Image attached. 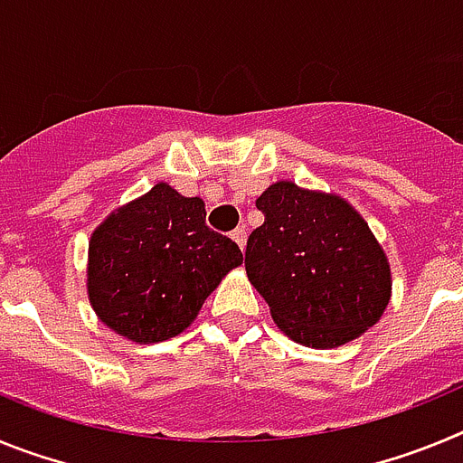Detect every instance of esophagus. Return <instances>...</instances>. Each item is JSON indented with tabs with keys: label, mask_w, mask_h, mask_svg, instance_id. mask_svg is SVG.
<instances>
[{
	"label": "esophagus",
	"mask_w": 463,
	"mask_h": 463,
	"mask_svg": "<svg viewBox=\"0 0 463 463\" xmlns=\"http://www.w3.org/2000/svg\"><path fill=\"white\" fill-rule=\"evenodd\" d=\"M232 239H234L236 245H239L241 250H243V248H245V241H248V234H245V229H243V227H239V229H234V232H232Z\"/></svg>",
	"instance_id": "obj_1"
}]
</instances>
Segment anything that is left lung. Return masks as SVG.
I'll return each mask as SVG.
<instances>
[{
    "label": "left lung",
    "instance_id": "obj_1",
    "mask_svg": "<svg viewBox=\"0 0 463 463\" xmlns=\"http://www.w3.org/2000/svg\"><path fill=\"white\" fill-rule=\"evenodd\" d=\"M257 208L264 224L248 239L245 273L285 336L329 350L383 317L392 298L390 261L353 203L278 181Z\"/></svg>",
    "mask_w": 463,
    "mask_h": 463
}]
</instances>
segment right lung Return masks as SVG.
Returning <instances> with one entry per match:
<instances>
[{"label": "right lung", "instance_id": "add662e5", "mask_svg": "<svg viewBox=\"0 0 463 463\" xmlns=\"http://www.w3.org/2000/svg\"><path fill=\"white\" fill-rule=\"evenodd\" d=\"M241 261L239 245L206 227L199 196L157 183L109 213L90 236V306L127 341H169Z\"/></svg>", "mask_w": 463, "mask_h": 463}]
</instances>
